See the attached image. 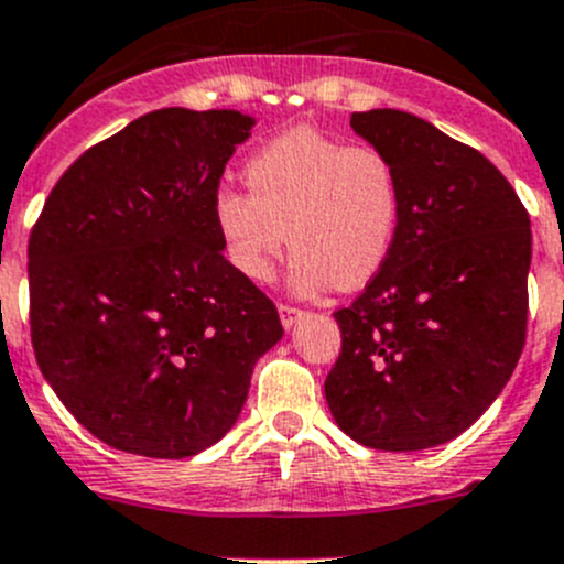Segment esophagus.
Listing matches in <instances>:
<instances>
[{
    "instance_id": "34e87169",
    "label": "esophagus",
    "mask_w": 564,
    "mask_h": 564,
    "mask_svg": "<svg viewBox=\"0 0 564 564\" xmlns=\"http://www.w3.org/2000/svg\"><path fill=\"white\" fill-rule=\"evenodd\" d=\"M280 317H282V326L284 328H293V323L301 317V310H299V306L280 304Z\"/></svg>"
}]
</instances>
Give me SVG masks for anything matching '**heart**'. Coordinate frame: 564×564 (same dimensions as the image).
<instances>
[{
	"mask_svg": "<svg viewBox=\"0 0 564 564\" xmlns=\"http://www.w3.org/2000/svg\"><path fill=\"white\" fill-rule=\"evenodd\" d=\"M243 181L249 194L219 188L214 197L216 232L241 276L269 282L288 238L290 284L304 295L328 284L356 290L383 269L403 208L387 153L299 126L265 142Z\"/></svg>",
	"mask_w": 564,
	"mask_h": 564,
	"instance_id": "b5f03b06",
	"label": "heart"
}]
</instances>
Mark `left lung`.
<instances>
[{"instance_id": "obj_1", "label": "left lung", "mask_w": 564, "mask_h": 564, "mask_svg": "<svg viewBox=\"0 0 564 564\" xmlns=\"http://www.w3.org/2000/svg\"><path fill=\"white\" fill-rule=\"evenodd\" d=\"M350 128L389 155L403 208L383 269L334 312L343 348L326 403L354 442L414 453L460 436L510 381L532 230L510 181L422 117L356 111Z\"/></svg>"}]
</instances>
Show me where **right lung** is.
<instances>
[{
	"label": "right lung",
	"mask_w": 564,
	"mask_h": 564,
	"mask_svg": "<svg viewBox=\"0 0 564 564\" xmlns=\"http://www.w3.org/2000/svg\"><path fill=\"white\" fill-rule=\"evenodd\" d=\"M252 117L172 106L79 155L30 236L37 367L95 438L188 458L243 409L282 339L274 301L225 258L214 197Z\"/></svg>",
	"instance_id": "obj_1"
}]
</instances>
